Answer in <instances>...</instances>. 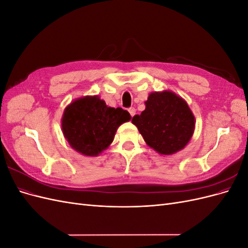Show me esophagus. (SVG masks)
Instances as JSON below:
<instances>
[{"label": "esophagus", "mask_w": 248, "mask_h": 248, "mask_svg": "<svg viewBox=\"0 0 248 248\" xmlns=\"http://www.w3.org/2000/svg\"><path fill=\"white\" fill-rule=\"evenodd\" d=\"M128 111H129V114L131 115V117H133L134 115H136V108H130L128 109Z\"/></svg>", "instance_id": "esophagus-1"}]
</instances>
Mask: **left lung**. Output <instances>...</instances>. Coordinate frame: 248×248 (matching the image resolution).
<instances>
[{
    "label": "left lung",
    "mask_w": 248,
    "mask_h": 248,
    "mask_svg": "<svg viewBox=\"0 0 248 248\" xmlns=\"http://www.w3.org/2000/svg\"><path fill=\"white\" fill-rule=\"evenodd\" d=\"M145 106L140 115L132 118V123L146 144L161 155H171L184 149L192 138L196 119L182 97L169 90L152 92Z\"/></svg>",
    "instance_id": "1"
}]
</instances>
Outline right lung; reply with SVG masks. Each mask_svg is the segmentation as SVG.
Returning <instances> with one entry per match:
<instances>
[{
    "label": "right lung",
    "instance_id": "add662e5",
    "mask_svg": "<svg viewBox=\"0 0 248 248\" xmlns=\"http://www.w3.org/2000/svg\"><path fill=\"white\" fill-rule=\"evenodd\" d=\"M130 119L128 111L108 107L99 96H85L65 108L62 131L72 149L94 157L111 144L119 126Z\"/></svg>",
    "mask_w": 248,
    "mask_h": 248
}]
</instances>
